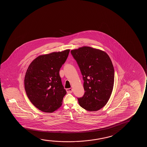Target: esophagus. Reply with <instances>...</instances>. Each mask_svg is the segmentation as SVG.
I'll return each instance as SVG.
<instances>
[{"mask_svg": "<svg viewBox=\"0 0 147 147\" xmlns=\"http://www.w3.org/2000/svg\"><path fill=\"white\" fill-rule=\"evenodd\" d=\"M67 92L68 93H72L73 89L72 88H68L66 89Z\"/></svg>", "mask_w": 147, "mask_h": 147, "instance_id": "obj_1", "label": "esophagus"}]
</instances>
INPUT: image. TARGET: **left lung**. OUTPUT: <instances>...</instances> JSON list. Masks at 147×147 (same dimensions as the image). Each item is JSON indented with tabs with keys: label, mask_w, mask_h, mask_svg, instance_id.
<instances>
[{
	"label": "left lung",
	"mask_w": 147,
	"mask_h": 147,
	"mask_svg": "<svg viewBox=\"0 0 147 147\" xmlns=\"http://www.w3.org/2000/svg\"><path fill=\"white\" fill-rule=\"evenodd\" d=\"M80 69L85 92L78 98L81 107L94 111L102 109L113 91L115 71L107 53L90 47L83 46L71 51Z\"/></svg>",
	"instance_id": "left-lung-1"
}]
</instances>
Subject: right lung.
I'll return each mask as SVG.
<instances>
[{"label":"right lung","instance_id":"obj_1","mask_svg":"<svg viewBox=\"0 0 147 147\" xmlns=\"http://www.w3.org/2000/svg\"><path fill=\"white\" fill-rule=\"evenodd\" d=\"M69 52L67 49L40 55L32 61L26 70L24 80L26 95L34 107L43 112L53 113L62 105L67 92L59 71Z\"/></svg>","mask_w":147,"mask_h":147}]
</instances>
